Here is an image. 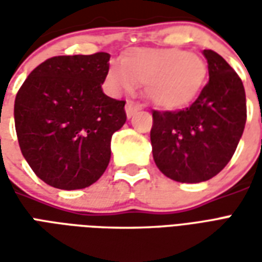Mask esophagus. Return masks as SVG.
Segmentation results:
<instances>
[{"label":"esophagus","instance_id":"esophagus-1","mask_svg":"<svg viewBox=\"0 0 262 262\" xmlns=\"http://www.w3.org/2000/svg\"><path fill=\"white\" fill-rule=\"evenodd\" d=\"M139 109H142V105H140V103L133 102V101H127V102H126V115H127V118H132Z\"/></svg>","mask_w":262,"mask_h":262}]
</instances>
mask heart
Segmentation results:
<instances>
[{"label":"heart","instance_id":"1","mask_svg":"<svg viewBox=\"0 0 262 262\" xmlns=\"http://www.w3.org/2000/svg\"><path fill=\"white\" fill-rule=\"evenodd\" d=\"M208 67L198 54L180 49H133L123 61H112L108 84L115 92H130L144 84V94L161 109L185 108L202 91Z\"/></svg>","mask_w":262,"mask_h":262}]
</instances>
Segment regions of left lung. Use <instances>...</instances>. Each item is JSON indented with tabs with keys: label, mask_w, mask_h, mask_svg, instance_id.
I'll return each mask as SVG.
<instances>
[{
	"label": "left lung",
	"mask_w": 262,
	"mask_h": 262,
	"mask_svg": "<svg viewBox=\"0 0 262 262\" xmlns=\"http://www.w3.org/2000/svg\"><path fill=\"white\" fill-rule=\"evenodd\" d=\"M209 82L181 111H153L150 132L159 170L178 182L208 181L229 163L247 119L246 91L234 70L213 50H203Z\"/></svg>",
	"instance_id": "obj_1"
}]
</instances>
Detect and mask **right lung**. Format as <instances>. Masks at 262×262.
<instances>
[{"label": "right lung", "instance_id": "obj_1", "mask_svg": "<svg viewBox=\"0 0 262 262\" xmlns=\"http://www.w3.org/2000/svg\"><path fill=\"white\" fill-rule=\"evenodd\" d=\"M109 59L103 52L48 59L16 94L14 118L20 151L50 187H90L108 167L112 135L126 122L125 101L102 91Z\"/></svg>", "mask_w": 262, "mask_h": 262}]
</instances>
